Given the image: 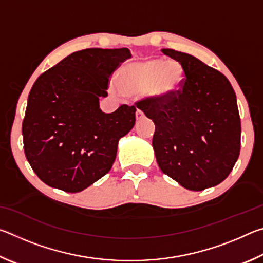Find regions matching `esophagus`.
Masks as SVG:
<instances>
[{
	"instance_id": "esophagus-1",
	"label": "esophagus",
	"mask_w": 263,
	"mask_h": 263,
	"mask_svg": "<svg viewBox=\"0 0 263 263\" xmlns=\"http://www.w3.org/2000/svg\"><path fill=\"white\" fill-rule=\"evenodd\" d=\"M142 117H144V114H142V111L139 110V109H137V111H136V118H137V121H139V119H141Z\"/></svg>"
}]
</instances>
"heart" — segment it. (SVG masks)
<instances>
[{"instance_id":"heart-1","label":"heart","mask_w":263,"mask_h":263,"mask_svg":"<svg viewBox=\"0 0 263 263\" xmlns=\"http://www.w3.org/2000/svg\"><path fill=\"white\" fill-rule=\"evenodd\" d=\"M183 81L184 72L177 62L147 58L123 65L118 72V83H112L111 88L118 95L145 92L151 101L163 103L177 95Z\"/></svg>"}]
</instances>
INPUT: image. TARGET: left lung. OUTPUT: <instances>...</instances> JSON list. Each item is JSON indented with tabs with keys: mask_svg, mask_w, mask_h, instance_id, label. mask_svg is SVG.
<instances>
[{
	"mask_svg": "<svg viewBox=\"0 0 263 263\" xmlns=\"http://www.w3.org/2000/svg\"><path fill=\"white\" fill-rule=\"evenodd\" d=\"M184 72L181 90L163 103L137 106L155 125L153 149L164 174L185 189L201 191L224 181L240 153L237 96L219 70L188 53L162 48Z\"/></svg>",
	"mask_w": 263,
	"mask_h": 263,
	"instance_id": "obj_1",
	"label": "left lung"
}]
</instances>
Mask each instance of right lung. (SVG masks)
<instances>
[{"label": "right lung", "mask_w": 263, "mask_h": 263, "mask_svg": "<svg viewBox=\"0 0 263 263\" xmlns=\"http://www.w3.org/2000/svg\"><path fill=\"white\" fill-rule=\"evenodd\" d=\"M131 58L128 48L74 52L31 88L22 125L25 157L44 183L79 193L112 167L118 141L136 123L135 105L100 108L111 74Z\"/></svg>", "instance_id": "obj_1"}]
</instances>
